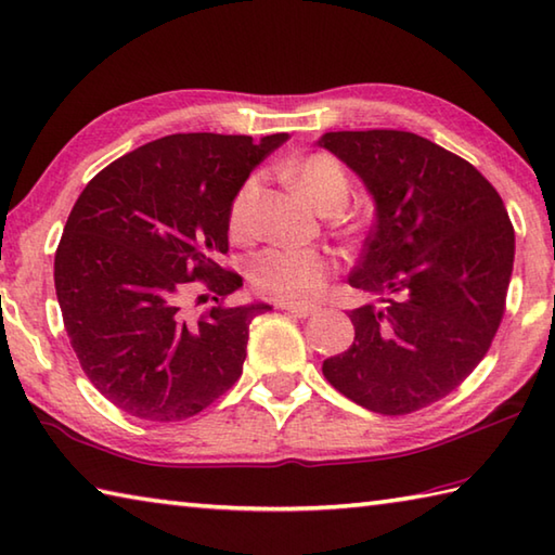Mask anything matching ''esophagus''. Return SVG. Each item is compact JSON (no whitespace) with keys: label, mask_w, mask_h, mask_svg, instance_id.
Segmentation results:
<instances>
[{"label":"esophagus","mask_w":555,"mask_h":555,"mask_svg":"<svg viewBox=\"0 0 555 555\" xmlns=\"http://www.w3.org/2000/svg\"><path fill=\"white\" fill-rule=\"evenodd\" d=\"M281 308L288 310L291 315L296 318H308L312 312H318V306H310V304H281Z\"/></svg>","instance_id":"1"}]
</instances>
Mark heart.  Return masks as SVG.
Masks as SVG:
<instances>
[{"instance_id":"obj_1","label":"heart","mask_w":555,"mask_h":555,"mask_svg":"<svg viewBox=\"0 0 555 555\" xmlns=\"http://www.w3.org/2000/svg\"><path fill=\"white\" fill-rule=\"evenodd\" d=\"M291 181L318 210H335L349 198V175L339 159L330 155H308L291 167ZM259 191V179L249 177L230 204V233L245 237L251 230V206ZM335 261L315 247H269L249 261L251 286L284 304H304L320 294Z\"/></svg>"}]
</instances>
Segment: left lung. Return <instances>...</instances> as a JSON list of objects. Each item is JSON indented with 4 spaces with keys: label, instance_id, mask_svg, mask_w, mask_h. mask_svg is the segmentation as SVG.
I'll return each mask as SVG.
<instances>
[{
    "label": "left lung",
    "instance_id": "1",
    "mask_svg": "<svg viewBox=\"0 0 555 555\" xmlns=\"http://www.w3.org/2000/svg\"><path fill=\"white\" fill-rule=\"evenodd\" d=\"M364 181L376 220L349 284L376 296L349 312L354 341L322 361L341 396L408 415L449 396L488 354L515 264V228L476 167L408 130L318 140Z\"/></svg>",
    "mask_w": 555,
    "mask_h": 555
}]
</instances>
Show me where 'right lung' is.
<instances>
[{"label": "right lung", "instance_id": "obj_1", "mask_svg": "<svg viewBox=\"0 0 555 555\" xmlns=\"http://www.w3.org/2000/svg\"><path fill=\"white\" fill-rule=\"evenodd\" d=\"M288 133H177L104 167L79 194L55 251V294L87 378L126 415H198L243 374L249 322L269 304L184 310L194 281L214 300L243 286L228 251L230 204Z\"/></svg>", "mask_w": 555, "mask_h": 555}]
</instances>
